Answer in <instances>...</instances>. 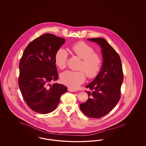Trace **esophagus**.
I'll list each match as a JSON object with an SVG mask.
<instances>
[{
	"instance_id": "esophagus-1",
	"label": "esophagus",
	"mask_w": 146,
	"mask_h": 146,
	"mask_svg": "<svg viewBox=\"0 0 146 146\" xmlns=\"http://www.w3.org/2000/svg\"><path fill=\"white\" fill-rule=\"evenodd\" d=\"M68 90L70 91V92H76L77 91L76 90H75V89H72V88H68Z\"/></svg>"
}]
</instances>
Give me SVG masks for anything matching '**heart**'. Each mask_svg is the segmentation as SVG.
Instances as JSON below:
<instances>
[{
  "label": "heart",
  "instance_id": "obj_1",
  "mask_svg": "<svg viewBox=\"0 0 146 146\" xmlns=\"http://www.w3.org/2000/svg\"><path fill=\"white\" fill-rule=\"evenodd\" d=\"M73 54L82 59L80 71L67 70L63 72L61 80L63 84L72 88H76L86 80V74L90 78H95L101 70L102 59L94 48L88 43L79 41L70 46ZM68 54L64 49H58L55 55L56 66L62 70L66 67Z\"/></svg>",
  "mask_w": 146,
  "mask_h": 146
}]
</instances>
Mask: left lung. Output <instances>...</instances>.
Wrapping results in <instances>:
<instances>
[{
    "instance_id": "left-lung-1",
    "label": "left lung",
    "mask_w": 146,
    "mask_h": 146,
    "mask_svg": "<svg viewBox=\"0 0 146 146\" xmlns=\"http://www.w3.org/2000/svg\"><path fill=\"white\" fill-rule=\"evenodd\" d=\"M101 48L103 63L101 70L94 80L86 86L89 99L80 104V108L88 117L100 118L115 107L121 96L123 72L120 56L104 38H89Z\"/></svg>"
}]
</instances>
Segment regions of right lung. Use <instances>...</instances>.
<instances>
[{"mask_svg": "<svg viewBox=\"0 0 146 146\" xmlns=\"http://www.w3.org/2000/svg\"><path fill=\"white\" fill-rule=\"evenodd\" d=\"M65 40L50 33L42 35L28 44L20 60V89L28 107L38 113L55 110L67 91L62 84H49L58 79L55 55Z\"/></svg>", "mask_w": 146, "mask_h": 146, "instance_id": "right-lung-1", "label": "right lung"}]
</instances>
